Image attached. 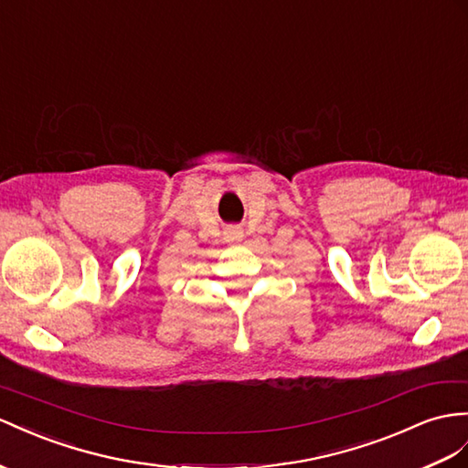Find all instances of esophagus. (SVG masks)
<instances>
[{
	"mask_svg": "<svg viewBox=\"0 0 468 468\" xmlns=\"http://www.w3.org/2000/svg\"><path fill=\"white\" fill-rule=\"evenodd\" d=\"M231 237H233V239H241V233H239V231H233V233H231Z\"/></svg>",
	"mask_w": 468,
	"mask_h": 468,
	"instance_id": "obj_1",
	"label": "esophagus"
}]
</instances>
